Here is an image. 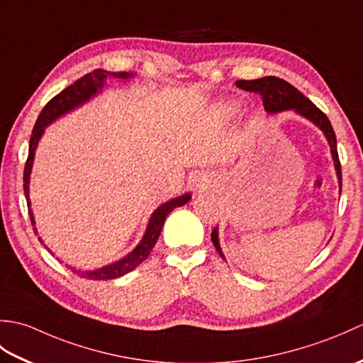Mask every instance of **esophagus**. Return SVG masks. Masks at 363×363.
Returning a JSON list of instances; mask_svg holds the SVG:
<instances>
[{"mask_svg":"<svg viewBox=\"0 0 363 363\" xmlns=\"http://www.w3.org/2000/svg\"><path fill=\"white\" fill-rule=\"evenodd\" d=\"M195 190H198V191H203V190H204V186H203V184H196V186H195Z\"/></svg>","mask_w":363,"mask_h":363,"instance_id":"34e87169","label":"esophagus"}]
</instances>
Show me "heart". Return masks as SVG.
Instances as JSON below:
<instances>
[{"label": "heart", "mask_w": 363, "mask_h": 363, "mask_svg": "<svg viewBox=\"0 0 363 363\" xmlns=\"http://www.w3.org/2000/svg\"><path fill=\"white\" fill-rule=\"evenodd\" d=\"M218 109L225 113H234L237 111V104L234 101H221L218 104Z\"/></svg>", "instance_id": "heart-1"}]
</instances>
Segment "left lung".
Instances as JSON below:
<instances>
[{
	"mask_svg": "<svg viewBox=\"0 0 363 363\" xmlns=\"http://www.w3.org/2000/svg\"><path fill=\"white\" fill-rule=\"evenodd\" d=\"M235 86L246 91L260 94L265 111L269 115L291 111L298 113L299 117L313 123V125L317 126L323 134H325L326 140L329 143L330 156H333L337 179H338V187H340V191H342V168H340V160H338V152H337L335 133L329 118L311 101L309 98L304 96L298 89L293 87L287 81L276 78V76H265V78L254 79V81H237ZM211 238H212V243L215 245V250H217L220 256L225 259V254H223L221 246H220L218 228H215L212 230Z\"/></svg>",
	"mask_w": 363,
	"mask_h": 363,
	"instance_id": "8db88e82",
	"label": "left lung"
}]
</instances>
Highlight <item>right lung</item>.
Instances as JSON below:
<instances>
[{
    "label": "right lung",
    "instance_id": "right-lung-1",
    "mask_svg": "<svg viewBox=\"0 0 363 363\" xmlns=\"http://www.w3.org/2000/svg\"><path fill=\"white\" fill-rule=\"evenodd\" d=\"M134 76H135V73H126V72H120V73H112L107 70L91 72L86 76H82L81 79L72 84V86H68L65 90L60 91L59 95L54 96L51 101L43 107L40 115H38L35 126L33 129V135H30V140H29V154H28V160L25 165V176H23V189H25L26 201H28V207H29V217H30V223H33V226H34L35 234H38V233L35 228L34 212H33V209H30L29 182H30V172H33V165H34L37 145H38V142H40V138L43 137L45 129L48 128L51 123L56 121L57 118L64 117L65 113L78 109V107L89 103L91 98H95L96 95L101 94L103 89L106 87L107 79L129 81V79H133ZM190 198H191V194H184L181 196L169 199V201H167L164 204H160L157 209L151 213L142 240L138 242L135 248L129 254H126L123 259H120L117 262H112V264L104 265V267L96 268V269H81V268L70 267L73 269V273H76L81 277H87V279L107 281V279H115V277H120L123 274L133 272V269H135L146 257L150 256V252L152 251L154 245H156L157 238L160 235V230H162V228H164V221L167 218V215L173 209H176V207L187 204L190 201ZM38 240H40V243H43L42 237H38Z\"/></svg>",
    "mask_w": 363,
    "mask_h": 363
}]
</instances>
